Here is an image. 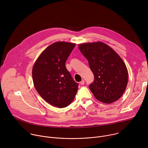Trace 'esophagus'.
I'll return each mask as SVG.
<instances>
[{
	"instance_id": "1",
	"label": "esophagus",
	"mask_w": 148,
	"mask_h": 148,
	"mask_svg": "<svg viewBox=\"0 0 148 148\" xmlns=\"http://www.w3.org/2000/svg\"><path fill=\"white\" fill-rule=\"evenodd\" d=\"M84 82H85V81H84V79H82V80H81V81L79 82V84H81V85L83 86L84 84Z\"/></svg>"
}]
</instances>
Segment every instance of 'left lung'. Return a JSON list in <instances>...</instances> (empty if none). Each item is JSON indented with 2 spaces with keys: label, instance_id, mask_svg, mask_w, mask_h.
<instances>
[{
  "label": "left lung",
  "instance_id": "left-lung-1",
  "mask_svg": "<svg viewBox=\"0 0 148 148\" xmlns=\"http://www.w3.org/2000/svg\"><path fill=\"white\" fill-rule=\"evenodd\" d=\"M94 75L89 88L100 102L111 103L123 95L128 83V70L119 56L102 42L79 45Z\"/></svg>",
  "mask_w": 148,
  "mask_h": 148
}]
</instances>
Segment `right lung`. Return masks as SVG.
I'll use <instances>...</instances> for the list:
<instances>
[{"label": "right lung", "instance_id": "obj_1", "mask_svg": "<svg viewBox=\"0 0 148 148\" xmlns=\"http://www.w3.org/2000/svg\"><path fill=\"white\" fill-rule=\"evenodd\" d=\"M75 46L64 41L54 43L42 52L33 67L36 90L46 102L57 108L69 105L78 89V84L66 67Z\"/></svg>", "mask_w": 148, "mask_h": 148}]
</instances>
